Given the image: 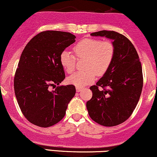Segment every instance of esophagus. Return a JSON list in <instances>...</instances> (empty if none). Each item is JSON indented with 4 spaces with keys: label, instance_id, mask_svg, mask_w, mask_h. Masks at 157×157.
<instances>
[{
    "label": "esophagus",
    "instance_id": "esophagus-1",
    "mask_svg": "<svg viewBox=\"0 0 157 157\" xmlns=\"http://www.w3.org/2000/svg\"><path fill=\"white\" fill-rule=\"evenodd\" d=\"M76 90L77 92H80V91L82 90V88H80V87H76Z\"/></svg>",
    "mask_w": 157,
    "mask_h": 157
}]
</instances>
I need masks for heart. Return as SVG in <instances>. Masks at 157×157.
Returning a JSON list of instances; mask_svg holds the SVG:
<instances>
[{
    "label": "heart",
    "instance_id": "heart-1",
    "mask_svg": "<svg viewBox=\"0 0 157 157\" xmlns=\"http://www.w3.org/2000/svg\"><path fill=\"white\" fill-rule=\"evenodd\" d=\"M74 52L78 59L87 58L85 64L86 71L71 75L68 78V82L82 88L94 82L96 74L103 75L106 72L114 58V46L109 41L85 38L75 45ZM60 63L67 73L74 72L76 59L71 52L63 51L60 56Z\"/></svg>",
    "mask_w": 157,
    "mask_h": 157
}]
</instances>
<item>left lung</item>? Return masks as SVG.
Returning <instances> with one entry per match:
<instances>
[{
    "label": "left lung",
    "instance_id": "left-lung-1",
    "mask_svg": "<svg viewBox=\"0 0 157 157\" xmlns=\"http://www.w3.org/2000/svg\"><path fill=\"white\" fill-rule=\"evenodd\" d=\"M90 35L112 40L114 56L96 85L90 88L93 96L87 102V109L90 118L99 124L118 125L130 117L141 94L144 81L139 57L132 43L117 32L102 30ZM98 86L107 89L99 91Z\"/></svg>",
    "mask_w": 157,
    "mask_h": 157
}]
</instances>
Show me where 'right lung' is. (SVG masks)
<instances>
[{"label": "right lung", "instance_id": "1", "mask_svg": "<svg viewBox=\"0 0 157 157\" xmlns=\"http://www.w3.org/2000/svg\"><path fill=\"white\" fill-rule=\"evenodd\" d=\"M75 38L66 32H42L22 51L14 77L15 95L23 114L35 125L48 128L61 121L75 96L74 85L59 84L65 78L61 53ZM51 86L57 88L51 91Z\"/></svg>", "mask_w": 157, "mask_h": 157}]
</instances>
